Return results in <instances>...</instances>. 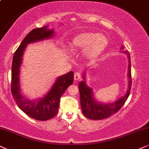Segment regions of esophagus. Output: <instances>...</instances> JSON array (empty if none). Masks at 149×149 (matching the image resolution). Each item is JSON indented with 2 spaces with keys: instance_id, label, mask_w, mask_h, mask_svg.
I'll list each match as a JSON object with an SVG mask.
<instances>
[{
  "instance_id": "1",
  "label": "esophagus",
  "mask_w": 149,
  "mask_h": 149,
  "mask_svg": "<svg viewBox=\"0 0 149 149\" xmlns=\"http://www.w3.org/2000/svg\"><path fill=\"white\" fill-rule=\"evenodd\" d=\"M81 78V73L80 72H76L74 73V80H78Z\"/></svg>"
}]
</instances>
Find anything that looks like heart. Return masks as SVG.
Instances as JSON below:
<instances>
[{
  "instance_id": "obj_1",
  "label": "heart",
  "mask_w": 149,
  "mask_h": 149,
  "mask_svg": "<svg viewBox=\"0 0 149 149\" xmlns=\"http://www.w3.org/2000/svg\"><path fill=\"white\" fill-rule=\"evenodd\" d=\"M108 44L104 35L87 32L73 37L71 42L73 50L84 49V56L88 61H93L102 54Z\"/></svg>"
}]
</instances>
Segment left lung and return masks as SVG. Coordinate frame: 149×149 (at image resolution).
<instances>
[{
	"label": "left lung",
	"instance_id": "1",
	"mask_svg": "<svg viewBox=\"0 0 149 149\" xmlns=\"http://www.w3.org/2000/svg\"><path fill=\"white\" fill-rule=\"evenodd\" d=\"M121 49L124 47L122 45ZM128 54L129 67H128V76L130 78L129 81V87L126 94L121 98L118 100L114 103L111 104H102L99 103L95 100L93 97V89L87 86L85 81H82L79 83L78 87L80 95V104L82 108V113L86 117L92 120H102L107 118L115 114L122 108L125 103L127 100L130 95L131 87H132V72H131V58L130 55L127 51L123 52ZM84 76L83 78L85 80Z\"/></svg>",
	"mask_w": 149,
	"mask_h": 149
}]
</instances>
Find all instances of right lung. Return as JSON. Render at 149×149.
<instances>
[{
  "mask_svg": "<svg viewBox=\"0 0 149 149\" xmlns=\"http://www.w3.org/2000/svg\"><path fill=\"white\" fill-rule=\"evenodd\" d=\"M47 28V26H45L32 30L25 37L13 54L11 67V89L13 97L17 106L25 114L38 120H47L56 116L61 96L73 82V72L69 71L57 78L49 92L42 99L31 101L21 94L19 78L23 53L29 43L49 39L52 36L54 31Z\"/></svg>",
  "mask_w": 149,
  "mask_h": 149,
  "instance_id": "right-lung-1",
  "label": "right lung"
}]
</instances>
